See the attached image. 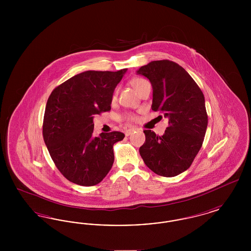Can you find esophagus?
Returning <instances> with one entry per match:
<instances>
[{
  "mask_svg": "<svg viewBox=\"0 0 251 251\" xmlns=\"http://www.w3.org/2000/svg\"><path fill=\"white\" fill-rule=\"evenodd\" d=\"M133 131H134V129H128V130H126V131H125V135H126V136H129Z\"/></svg>",
  "mask_w": 251,
  "mask_h": 251,
  "instance_id": "esophagus-1",
  "label": "esophagus"
}]
</instances>
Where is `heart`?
Segmentation results:
<instances>
[{
    "mask_svg": "<svg viewBox=\"0 0 251 251\" xmlns=\"http://www.w3.org/2000/svg\"><path fill=\"white\" fill-rule=\"evenodd\" d=\"M146 83H148V82H147L146 80L142 79V78H134V79H132L131 82H130V84H131V87L138 93L139 90L141 89V87H142ZM133 119H134V117H133L132 115H126V116H125V120H132Z\"/></svg>",
    "mask_w": 251,
    "mask_h": 251,
    "instance_id": "1",
    "label": "heart"
}]
</instances>
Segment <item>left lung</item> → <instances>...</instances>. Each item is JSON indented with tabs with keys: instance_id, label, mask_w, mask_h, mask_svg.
Returning a JSON list of instances; mask_svg holds the SVG:
<instances>
[{
	"instance_id": "1",
	"label": "left lung",
	"mask_w": 251,
	"mask_h": 251,
	"mask_svg": "<svg viewBox=\"0 0 251 251\" xmlns=\"http://www.w3.org/2000/svg\"><path fill=\"white\" fill-rule=\"evenodd\" d=\"M136 72L151 84V109L168 119L162 136L144 131L146 141L139 149L140 155L156 174L177 176L190 167L202 146L208 125L202 91L188 72L173 61H151Z\"/></svg>"
}]
</instances>
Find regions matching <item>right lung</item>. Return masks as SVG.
<instances>
[{
	"label": "right lung",
	"mask_w": 251,
	"mask_h": 251,
	"mask_svg": "<svg viewBox=\"0 0 251 251\" xmlns=\"http://www.w3.org/2000/svg\"><path fill=\"white\" fill-rule=\"evenodd\" d=\"M127 72L79 73L53 89L43 120V138L63 176L82 186H93L107 175L114 163V144L120 131L93 134L95 115L111 110L116 86Z\"/></svg>",
	"instance_id": "obj_1"
}]
</instances>
